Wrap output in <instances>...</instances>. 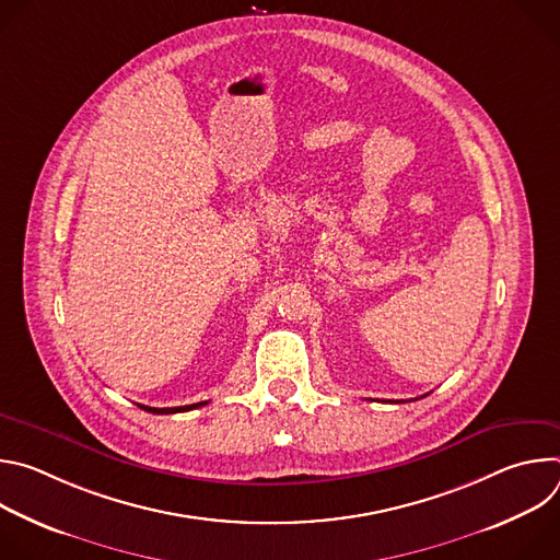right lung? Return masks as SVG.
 Returning <instances> with one entry per match:
<instances>
[{"label": "right lung", "instance_id": "obj_1", "mask_svg": "<svg viewBox=\"0 0 560 560\" xmlns=\"http://www.w3.org/2000/svg\"><path fill=\"white\" fill-rule=\"evenodd\" d=\"M208 401H203V404H192V406H179V408H150V406H141V404H137L141 410H145V412H150V415H175V412H188V410H195V408H201V406H206Z\"/></svg>", "mask_w": 560, "mask_h": 560}]
</instances>
